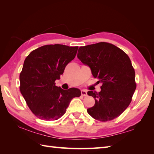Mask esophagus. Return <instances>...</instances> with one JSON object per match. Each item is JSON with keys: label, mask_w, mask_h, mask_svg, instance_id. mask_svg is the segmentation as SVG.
<instances>
[{"label": "esophagus", "mask_w": 154, "mask_h": 154, "mask_svg": "<svg viewBox=\"0 0 154 154\" xmlns=\"http://www.w3.org/2000/svg\"><path fill=\"white\" fill-rule=\"evenodd\" d=\"M81 95L83 96V97H86L87 95V91H85V90H81Z\"/></svg>", "instance_id": "1"}]
</instances>
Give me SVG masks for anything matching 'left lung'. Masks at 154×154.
Listing matches in <instances>:
<instances>
[{"mask_svg":"<svg viewBox=\"0 0 154 154\" xmlns=\"http://www.w3.org/2000/svg\"><path fill=\"white\" fill-rule=\"evenodd\" d=\"M77 57L91 69L93 76L102 83L99 93L89 91L95 100L87 112L101 122L119 117L132 101L136 90L135 71L128 55L106 42L80 47Z\"/></svg>","mask_w":154,"mask_h":154,"instance_id":"1","label":"left lung"}]
</instances>
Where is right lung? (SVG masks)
<instances>
[{
	"mask_svg": "<svg viewBox=\"0 0 154 154\" xmlns=\"http://www.w3.org/2000/svg\"><path fill=\"white\" fill-rule=\"evenodd\" d=\"M78 46L45 45L25 59L20 74V90L27 105L38 119L56 120L63 115L71 100L81 96L77 88L55 86L66 65L75 58Z\"/></svg>",
	"mask_w": 154,
	"mask_h": 154,
	"instance_id": "right-lung-1",
	"label": "right lung"
}]
</instances>
